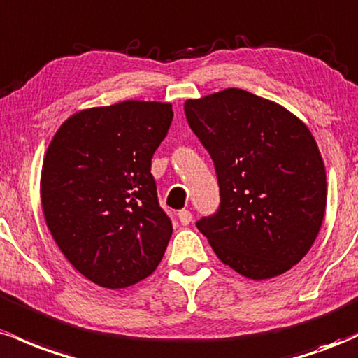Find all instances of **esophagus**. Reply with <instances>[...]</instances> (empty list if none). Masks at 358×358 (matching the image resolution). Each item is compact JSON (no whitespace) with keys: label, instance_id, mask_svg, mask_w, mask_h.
Masks as SVG:
<instances>
[{"label":"esophagus","instance_id":"1","mask_svg":"<svg viewBox=\"0 0 358 358\" xmlns=\"http://www.w3.org/2000/svg\"><path fill=\"white\" fill-rule=\"evenodd\" d=\"M178 216H179L180 224H184V227H187V224L192 222V213L187 211V210H180L178 213Z\"/></svg>","mask_w":358,"mask_h":358}]
</instances>
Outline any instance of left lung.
<instances>
[{
    "mask_svg": "<svg viewBox=\"0 0 358 358\" xmlns=\"http://www.w3.org/2000/svg\"><path fill=\"white\" fill-rule=\"evenodd\" d=\"M184 111L215 162L222 198L198 230L248 279L287 272L324 218L327 172L315 136L284 106L238 87L187 99Z\"/></svg>",
    "mask_w": 358,
    "mask_h": 358,
    "instance_id": "1",
    "label": "left lung"
}]
</instances>
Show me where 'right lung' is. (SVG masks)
Wrapping results in <instances>:
<instances>
[{"label": "right lung", "mask_w": 358, "mask_h": 358, "mask_svg": "<svg viewBox=\"0 0 358 358\" xmlns=\"http://www.w3.org/2000/svg\"><path fill=\"white\" fill-rule=\"evenodd\" d=\"M172 104L122 101L78 111L43 157L40 199L52 238L91 282L123 289L157 268L172 235L150 174Z\"/></svg>", "instance_id": "right-lung-1"}]
</instances>
